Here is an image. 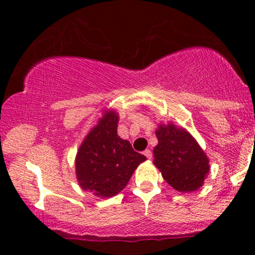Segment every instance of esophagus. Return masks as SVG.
Segmentation results:
<instances>
[{"label": "esophagus", "mask_w": 255, "mask_h": 255, "mask_svg": "<svg viewBox=\"0 0 255 255\" xmlns=\"http://www.w3.org/2000/svg\"><path fill=\"white\" fill-rule=\"evenodd\" d=\"M144 155H145L147 159H152V151H151V149H145V151H144Z\"/></svg>", "instance_id": "esophagus-1"}]
</instances>
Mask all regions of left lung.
Here are the masks:
<instances>
[{
  "label": "left lung",
  "mask_w": 255,
  "mask_h": 255,
  "mask_svg": "<svg viewBox=\"0 0 255 255\" xmlns=\"http://www.w3.org/2000/svg\"><path fill=\"white\" fill-rule=\"evenodd\" d=\"M155 135L158 145L153 149V163L166 182L180 193H191L203 186L210 165L196 139L172 122L159 124Z\"/></svg>",
  "instance_id": "1"
}]
</instances>
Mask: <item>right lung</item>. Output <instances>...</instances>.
Returning a JSON list of instances; mask_svg holds the SVG:
<instances>
[{"mask_svg":"<svg viewBox=\"0 0 255 255\" xmlns=\"http://www.w3.org/2000/svg\"><path fill=\"white\" fill-rule=\"evenodd\" d=\"M117 111L104 109L102 117L83 139L75 156L79 186L101 198L116 196L127 187L146 156L117 134Z\"/></svg>","mask_w":255,"mask_h":255,"instance_id":"obj_1","label":"right lung"}]
</instances>
